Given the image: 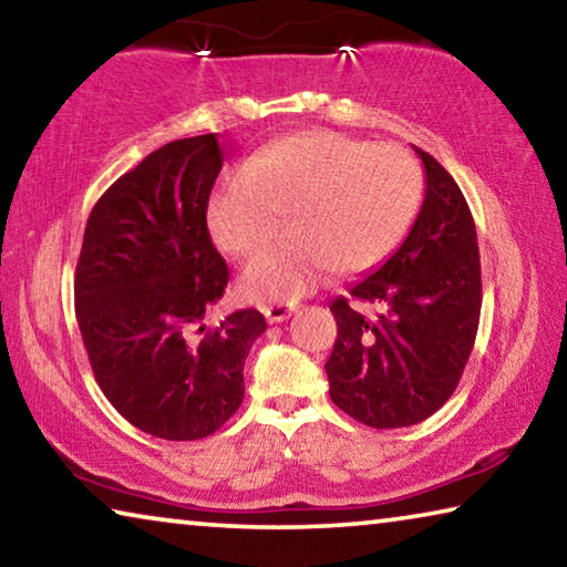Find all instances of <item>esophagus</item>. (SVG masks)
Masks as SVG:
<instances>
[{
  "mask_svg": "<svg viewBox=\"0 0 567 567\" xmlns=\"http://www.w3.org/2000/svg\"><path fill=\"white\" fill-rule=\"evenodd\" d=\"M295 312V305H262V315L267 318V322H285L290 315Z\"/></svg>",
  "mask_w": 567,
  "mask_h": 567,
  "instance_id": "esophagus-1",
  "label": "esophagus"
}]
</instances>
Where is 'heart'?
<instances>
[{
	"label": "heart",
	"instance_id": "1",
	"mask_svg": "<svg viewBox=\"0 0 567 567\" xmlns=\"http://www.w3.org/2000/svg\"><path fill=\"white\" fill-rule=\"evenodd\" d=\"M422 189V169L408 150L310 130L225 172L207 199V225L219 249L247 257L287 218L291 237L245 267L243 290L292 300L334 270L378 267L408 235Z\"/></svg>",
	"mask_w": 567,
	"mask_h": 567
}]
</instances>
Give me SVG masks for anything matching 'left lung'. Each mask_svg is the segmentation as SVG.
<instances>
[{
    "label": "left lung",
    "mask_w": 567,
    "mask_h": 567,
    "mask_svg": "<svg viewBox=\"0 0 567 567\" xmlns=\"http://www.w3.org/2000/svg\"><path fill=\"white\" fill-rule=\"evenodd\" d=\"M415 152L425 165L415 225L390 260L330 305L338 320L324 362L330 398L378 430L415 425L445 405L473 352L483 305L477 233L463 192L433 155Z\"/></svg>",
    "instance_id": "obj_1"
}]
</instances>
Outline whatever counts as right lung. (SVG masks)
<instances>
[{"label":"right lung","instance_id":"obj_1","mask_svg":"<svg viewBox=\"0 0 567 567\" xmlns=\"http://www.w3.org/2000/svg\"><path fill=\"white\" fill-rule=\"evenodd\" d=\"M219 169L217 134L155 150L92 207L76 260L74 312L97 385L162 440L207 437L235 415L267 330L252 307L205 324L229 280L207 229Z\"/></svg>","mask_w":567,"mask_h":567}]
</instances>
